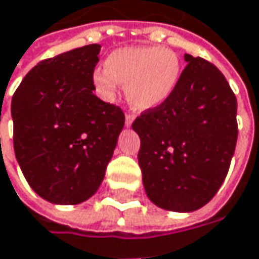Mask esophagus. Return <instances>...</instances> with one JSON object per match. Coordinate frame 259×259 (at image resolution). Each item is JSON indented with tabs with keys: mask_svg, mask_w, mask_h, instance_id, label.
<instances>
[{
	"mask_svg": "<svg viewBox=\"0 0 259 259\" xmlns=\"http://www.w3.org/2000/svg\"><path fill=\"white\" fill-rule=\"evenodd\" d=\"M134 119H136V116L133 115V113H126L125 115V126H131L133 125V122H134Z\"/></svg>",
	"mask_w": 259,
	"mask_h": 259,
	"instance_id": "esophagus-1",
	"label": "esophagus"
}]
</instances>
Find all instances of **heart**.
Here are the masks:
<instances>
[{
	"label": "heart",
	"mask_w": 259,
	"mask_h": 259,
	"mask_svg": "<svg viewBox=\"0 0 259 259\" xmlns=\"http://www.w3.org/2000/svg\"><path fill=\"white\" fill-rule=\"evenodd\" d=\"M105 68L92 75L95 90L105 102H115L121 85H125L128 103L137 110H153L163 106L176 92L182 65L169 48L125 46L112 51Z\"/></svg>",
	"instance_id": "heart-1"
}]
</instances>
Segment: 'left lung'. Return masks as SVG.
Listing matches in <instances>:
<instances>
[{
	"label": "left lung",
	"instance_id": "left-lung-1",
	"mask_svg": "<svg viewBox=\"0 0 259 259\" xmlns=\"http://www.w3.org/2000/svg\"><path fill=\"white\" fill-rule=\"evenodd\" d=\"M185 61L174 96L133 123L149 200L178 213L195 211L217 194L238 140V102L225 75L205 59L185 54Z\"/></svg>",
	"mask_w": 259,
	"mask_h": 259
}]
</instances>
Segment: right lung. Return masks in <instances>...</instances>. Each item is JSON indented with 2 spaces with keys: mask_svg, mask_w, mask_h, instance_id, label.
<instances>
[{
  "mask_svg": "<svg viewBox=\"0 0 259 259\" xmlns=\"http://www.w3.org/2000/svg\"><path fill=\"white\" fill-rule=\"evenodd\" d=\"M100 45L40 61L11 100L14 153L32 189L52 204L89 200L100 187L125 123L93 93Z\"/></svg>",
  "mask_w": 259,
  "mask_h": 259,
  "instance_id": "add662e5",
  "label": "right lung"
}]
</instances>
